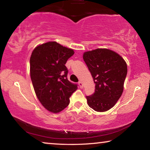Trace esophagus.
<instances>
[{
  "mask_svg": "<svg viewBox=\"0 0 150 150\" xmlns=\"http://www.w3.org/2000/svg\"><path fill=\"white\" fill-rule=\"evenodd\" d=\"M78 84H79V88H83V83H82V82H81V81H79V83H78Z\"/></svg>",
  "mask_w": 150,
  "mask_h": 150,
  "instance_id": "obj_1",
  "label": "esophagus"
}]
</instances>
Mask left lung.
<instances>
[{
    "label": "left lung",
    "mask_w": 150,
    "mask_h": 150,
    "mask_svg": "<svg viewBox=\"0 0 150 150\" xmlns=\"http://www.w3.org/2000/svg\"><path fill=\"white\" fill-rule=\"evenodd\" d=\"M84 62L95 83V92L86 96L88 105L98 112L108 111L122 96L127 64L116 52L98 48L84 52Z\"/></svg>",
    "instance_id": "8db88e82"
}]
</instances>
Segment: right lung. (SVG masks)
Instances as JSON below:
<instances>
[{"label":"right lung","mask_w":150,"mask_h":150,"mask_svg":"<svg viewBox=\"0 0 150 150\" xmlns=\"http://www.w3.org/2000/svg\"><path fill=\"white\" fill-rule=\"evenodd\" d=\"M74 54L70 48L50 41L36 47L30 58V72L34 90L41 105L50 112H60L68 106L77 85L67 79L65 66Z\"/></svg>","instance_id":"1"}]
</instances>
